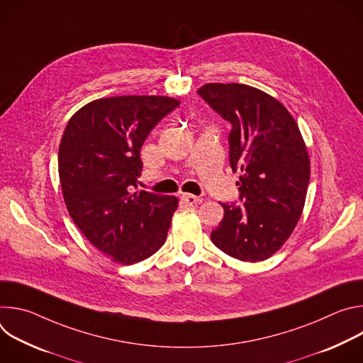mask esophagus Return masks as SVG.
I'll use <instances>...</instances> for the list:
<instances>
[{"mask_svg": "<svg viewBox=\"0 0 363 363\" xmlns=\"http://www.w3.org/2000/svg\"><path fill=\"white\" fill-rule=\"evenodd\" d=\"M181 201H182L185 205H194V203L201 202L202 199L198 198V196H195V195H192V194H182V195H181Z\"/></svg>", "mask_w": 363, "mask_h": 363, "instance_id": "1", "label": "esophagus"}]
</instances>
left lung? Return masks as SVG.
Segmentation results:
<instances>
[{"label":"left lung","mask_w":363,"mask_h":363,"mask_svg":"<svg viewBox=\"0 0 363 363\" xmlns=\"http://www.w3.org/2000/svg\"><path fill=\"white\" fill-rule=\"evenodd\" d=\"M198 94L231 123L230 165L241 205L223 203L213 242L241 262H263L291 235L306 201L310 160L298 126L273 96L240 83H208Z\"/></svg>","instance_id":"8db88e82"}]
</instances>
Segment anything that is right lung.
Wrapping results in <instances>:
<instances>
[{
	"instance_id": "add662e5",
	"label": "right lung",
	"mask_w": 363,
	"mask_h": 363,
	"mask_svg": "<svg viewBox=\"0 0 363 363\" xmlns=\"http://www.w3.org/2000/svg\"><path fill=\"white\" fill-rule=\"evenodd\" d=\"M178 105L168 96L97 99L79 109L65 129L59 177L67 211L115 263H139L167 240L178 198L135 189L145 139Z\"/></svg>"
}]
</instances>
